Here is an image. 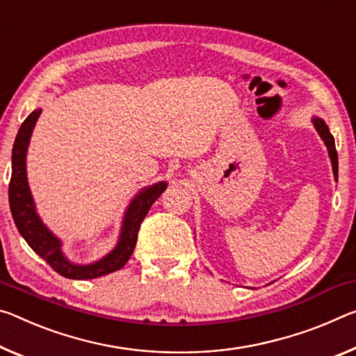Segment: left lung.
Instances as JSON below:
<instances>
[{
    "label": "left lung",
    "instance_id": "8db88e82",
    "mask_svg": "<svg viewBox=\"0 0 356 356\" xmlns=\"http://www.w3.org/2000/svg\"><path fill=\"white\" fill-rule=\"evenodd\" d=\"M312 125L314 128L317 129V133L320 134L321 140H323L326 149H328V155H330V160H331V166H332V174H334V179L337 180V152H336V145H334V138H332V134L330 133V128L326 125L323 118L320 117H312Z\"/></svg>",
    "mask_w": 356,
    "mask_h": 356
}]
</instances>
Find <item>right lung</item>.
<instances>
[{
  "instance_id": "add662e5",
  "label": "right lung",
  "mask_w": 356,
  "mask_h": 356,
  "mask_svg": "<svg viewBox=\"0 0 356 356\" xmlns=\"http://www.w3.org/2000/svg\"><path fill=\"white\" fill-rule=\"evenodd\" d=\"M41 112L42 109H35L25 118L19 133H17L13 147V176H10L9 184V206L17 229H19L22 238L26 241V244L42 259H46L56 273L66 279H97L101 275L122 269L131 257L134 247H136L140 223L147 216L152 204L166 190L168 184L161 180V182L139 190V193L133 196V200L129 201V204L125 209V213H123L117 244L109 253L88 264H77L71 261L63 252V242L47 228V225L39 217L30 185H28L26 152L28 145H30L33 129H35Z\"/></svg>"
}]
</instances>
